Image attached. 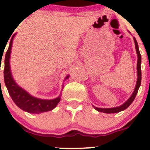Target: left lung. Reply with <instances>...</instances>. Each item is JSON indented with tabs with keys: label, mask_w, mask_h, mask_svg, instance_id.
Returning a JSON list of instances; mask_svg holds the SVG:
<instances>
[{
	"label": "left lung",
	"mask_w": 150,
	"mask_h": 150,
	"mask_svg": "<svg viewBox=\"0 0 150 150\" xmlns=\"http://www.w3.org/2000/svg\"><path fill=\"white\" fill-rule=\"evenodd\" d=\"M134 43H135V48H136V51H137V57H138V60H137V84H136L135 88H134V92L131 94V97L126 101L124 104H122V105L119 106V107H112V108H99V107H94L93 105V107H94V109L97 111L100 112H104V113H117L119 112H121L122 110H125L126 108H128L131 104L134 102V99H135L136 96H137V93H138L139 88L141 86V81H142V71H141V62H142V57H141V54L139 52V46L138 43H137V40H136L135 38H134Z\"/></svg>",
	"instance_id": "left-lung-1"
}]
</instances>
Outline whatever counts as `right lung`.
Returning <instances> with one entry per match:
<instances>
[{"instance_id": "1", "label": "right lung", "mask_w": 150, "mask_h": 150, "mask_svg": "<svg viewBox=\"0 0 150 150\" xmlns=\"http://www.w3.org/2000/svg\"><path fill=\"white\" fill-rule=\"evenodd\" d=\"M15 35L16 34L13 35L11 39L9 46L6 54L5 62H4V82L8 89V93L16 106L27 112L39 114L44 112L51 111L54 110L60 102L61 96H59L58 97L54 99H42L35 97L30 95L25 89L18 86L12 76L10 67V56ZM68 78L69 75L66 76L64 80Z\"/></svg>"}]
</instances>
